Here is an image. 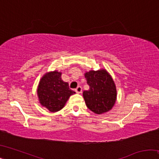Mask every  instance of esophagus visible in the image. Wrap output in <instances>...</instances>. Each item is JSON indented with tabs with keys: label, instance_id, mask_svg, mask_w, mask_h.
Returning a JSON list of instances; mask_svg holds the SVG:
<instances>
[{
	"label": "esophagus",
	"instance_id": "obj_1",
	"mask_svg": "<svg viewBox=\"0 0 159 159\" xmlns=\"http://www.w3.org/2000/svg\"><path fill=\"white\" fill-rule=\"evenodd\" d=\"M75 91H76V93H82V88L80 86H78V87L75 89Z\"/></svg>",
	"mask_w": 159,
	"mask_h": 159
}]
</instances>
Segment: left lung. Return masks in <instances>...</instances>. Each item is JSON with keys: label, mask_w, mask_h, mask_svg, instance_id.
Returning a JSON list of instances; mask_svg holds the SVG:
<instances>
[{"label": "left lung", "mask_w": 159, "mask_h": 159, "mask_svg": "<svg viewBox=\"0 0 159 159\" xmlns=\"http://www.w3.org/2000/svg\"><path fill=\"white\" fill-rule=\"evenodd\" d=\"M88 90L83 95L88 108L98 114L109 111L116 100V88L111 76L105 69L90 71L85 74Z\"/></svg>", "instance_id": "obj_1"}]
</instances>
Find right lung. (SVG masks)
Returning a JSON list of instances; mask_svg holds the SVG:
<instances>
[{"label": "right lung", "mask_w": 159, "mask_h": 159, "mask_svg": "<svg viewBox=\"0 0 159 159\" xmlns=\"http://www.w3.org/2000/svg\"><path fill=\"white\" fill-rule=\"evenodd\" d=\"M61 73L54 71L41 78L37 89L39 102L51 112L61 110L70 96L76 93L69 88V83L63 81Z\"/></svg>", "instance_id": "right-lung-1"}]
</instances>
